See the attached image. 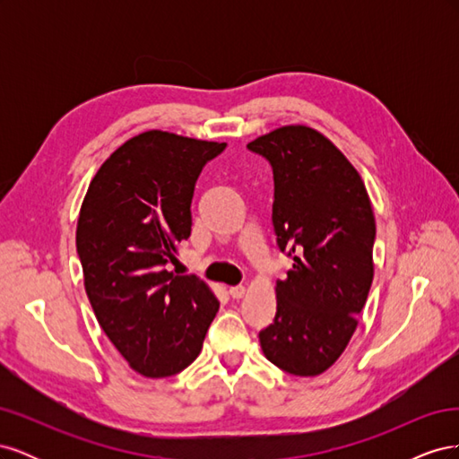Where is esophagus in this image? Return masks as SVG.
<instances>
[{"mask_svg": "<svg viewBox=\"0 0 459 459\" xmlns=\"http://www.w3.org/2000/svg\"><path fill=\"white\" fill-rule=\"evenodd\" d=\"M245 287L243 285H235V287H230V295L233 297V299H243V295H245Z\"/></svg>", "mask_w": 459, "mask_h": 459, "instance_id": "obj_1", "label": "esophagus"}]
</instances>
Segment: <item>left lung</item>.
<instances>
[{
    "instance_id": "obj_1",
    "label": "left lung",
    "mask_w": 459,
    "mask_h": 459,
    "mask_svg": "<svg viewBox=\"0 0 459 459\" xmlns=\"http://www.w3.org/2000/svg\"><path fill=\"white\" fill-rule=\"evenodd\" d=\"M273 172L272 221L293 268L275 285L273 324L258 333L273 366L314 377L354 335L373 281L375 218L362 178L325 135L283 126L247 145Z\"/></svg>"
}]
</instances>
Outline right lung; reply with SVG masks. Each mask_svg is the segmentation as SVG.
<instances>
[{
	"label": "right lung",
	"instance_id": "right-lung-1",
	"mask_svg": "<svg viewBox=\"0 0 459 459\" xmlns=\"http://www.w3.org/2000/svg\"><path fill=\"white\" fill-rule=\"evenodd\" d=\"M224 149L143 132L101 164L82 203L76 251L90 304L105 335L143 377L186 369L220 308L197 275L166 266L191 235L197 178Z\"/></svg>",
	"mask_w": 459,
	"mask_h": 459
}]
</instances>
